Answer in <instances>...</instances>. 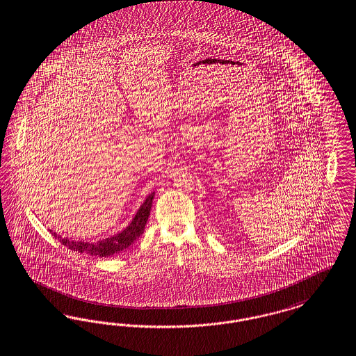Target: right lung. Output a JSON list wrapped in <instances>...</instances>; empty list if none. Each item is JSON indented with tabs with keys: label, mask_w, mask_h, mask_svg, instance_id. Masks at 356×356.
I'll use <instances>...</instances> for the list:
<instances>
[{
	"label": "right lung",
	"mask_w": 356,
	"mask_h": 356,
	"mask_svg": "<svg viewBox=\"0 0 356 356\" xmlns=\"http://www.w3.org/2000/svg\"><path fill=\"white\" fill-rule=\"evenodd\" d=\"M154 196H155V192L148 195V197L143 202L142 207L139 208L132 221L128 224L127 228L104 240H100L98 242L74 241V240H69L67 237L62 238L53 230H50V233L54 237H57L60 243H63L65 246H67L69 249H72L76 253H85L90 256L98 257L114 256L116 253L127 249L132 242L136 241L142 236L145 224L148 221V216L151 212Z\"/></svg>",
	"instance_id": "1"
}]
</instances>
